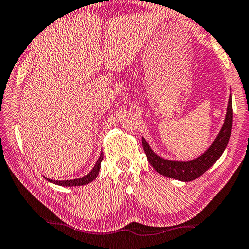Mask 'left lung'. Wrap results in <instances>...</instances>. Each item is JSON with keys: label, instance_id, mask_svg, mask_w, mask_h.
<instances>
[{"label": "left lung", "instance_id": "obj_1", "mask_svg": "<svg viewBox=\"0 0 249 249\" xmlns=\"http://www.w3.org/2000/svg\"><path fill=\"white\" fill-rule=\"evenodd\" d=\"M232 127V99L231 95L229 96L227 114H226L225 123L222 125L219 134L211 146L203 153L201 157L192 161L188 162H178V161H169L158 157L151 147L148 146L146 141L142 137V144L144 152H145L147 160L150 164L153 166L155 171L162 176L172 178L180 181H192L202 176L208 169L210 168L213 163L221 157L224 153L226 146H227L229 137H231Z\"/></svg>", "mask_w": 249, "mask_h": 249}]
</instances>
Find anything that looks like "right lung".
Here are the masks:
<instances>
[{
	"label": "right lung",
	"mask_w": 249,
	"mask_h": 249,
	"mask_svg": "<svg viewBox=\"0 0 249 249\" xmlns=\"http://www.w3.org/2000/svg\"><path fill=\"white\" fill-rule=\"evenodd\" d=\"M103 157H104V154L102 153L101 157H99V159H98V161L96 162L94 169H92L91 171L87 174V176L80 178V179L65 180V181H54V180L48 179V181H50V182H53L54 184L62 185V187H78V185H84V184L90 183L91 181H94L96 179V177L98 176L99 169H101V163L103 161Z\"/></svg>",
	"instance_id": "add662e5"
}]
</instances>
